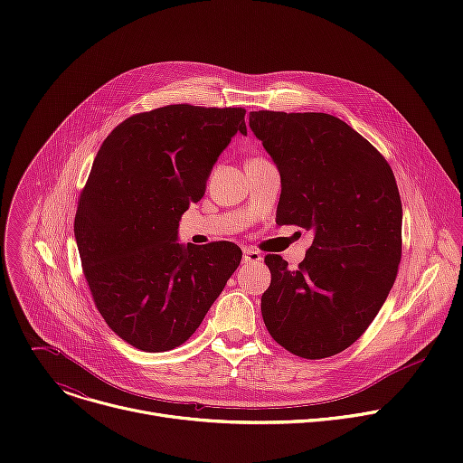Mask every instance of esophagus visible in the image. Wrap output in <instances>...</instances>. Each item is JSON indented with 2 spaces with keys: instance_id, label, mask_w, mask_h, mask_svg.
I'll return each mask as SVG.
<instances>
[{
  "instance_id": "1",
  "label": "esophagus",
  "mask_w": 463,
  "mask_h": 463,
  "mask_svg": "<svg viewBox=\"0 0 463 463\" xmlns=\"http://www.w3.org/2000/svg\"><path fill=\"white\" fill-rule=\"evenodd\" d=\"M263 258L258 250L254 249H243V261L245 263H260Z\"/></svg>"
}]
</instances>
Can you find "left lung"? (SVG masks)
<instances>
[{"label":"left lung","instance_id":"1","mask_svg":"<svg viewBox=\"0 0 463 463\" xmlns=\"http://www.w3.org/2000/svg\"><path fill=\"white\" fill-rule=\"evenodd\" d=\"M249 126L280 170L277 223L313 231L297 269L266 256L263 322L293 355L332 357L366 332L398 277L403 209L393 172L334 115L261 109Z\"/></svg>","mask_w":463,"mask_h":463}]
</instances>
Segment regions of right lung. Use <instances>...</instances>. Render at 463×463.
Instances as JSON below:
<instances>
[{
  "mask_svg": "<svg viewBox=\"0 0 463 463\" xmlns=\"http://www.w3.org/2000/svg\"><path fill=\"white\" fill-rule=\"evenodd\" d=\"M243 108L170 104L122 120L104 139L75 216L93 302L113 332L143 352H168L200 327L236 271L232 241H175Z\"/></svg>",
  "mask_w": 463,
  "mask_h": 463,
  "instance_id": "right-lung-1",
  "label": "right lung"
}]
</instances>
